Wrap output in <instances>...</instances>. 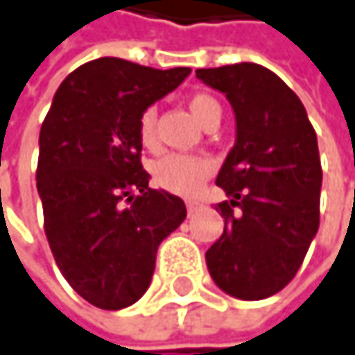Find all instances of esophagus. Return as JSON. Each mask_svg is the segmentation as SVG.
Returning a JSON list of instances; mask_svg holds the SVG:
<instances>
[{
	"label": "esophagus",
	"mask_w": 355,
	"mask_h": 355,
	"mask_svg": "<svg viewBox=\"0 0 355 355\" xmlns=\"http://www.w3.org/2000/svg\"><path fill=\"white\" fill-rule=\"evenodd\" d=\"M201 209H203V203H201V201H195V199H189V201H187V213H189V217L195 215L197 211Z\"/></svg>",
	"instance_id": "esophagus-1"
}]
</instances>
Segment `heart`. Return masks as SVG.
Wrapping results in <instances>:
<instances>
[{
	"label": "heart",
	"instance_id": "b5f03b06",
	"mask_svg": "<svg viewBox=\"0 0 355 355\" xmlns=\"http://www.w3.org/2000/svg\"><path fill=\"white\" fill-rule=\"evenodd\" d=\"M189 110L195 119L207 128L213 121L221 119V105L215 97L207 93H197L189 99ZM138 140L140 144L152 150L156 148V110L146 107L138 119ZM213 171L209 158L193 156V154H164L152 164V180L160 189L175 195H191L195 193L203 180Z\"/></svg>",
	"mask_w": 355,
	"mask_h": 355
}]
</instances>
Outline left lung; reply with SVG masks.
Instances as JSON below:
<instances>
[{"instance_id":"1","label":"left lung","mask_w":355,"mask_h":355,"mask_svg":"<svg viewBox=\"0 0 355 355\" xmlns=\"http://www.w3.org/2000/svg\"><path fill=\"white\" fill-rule=\"evenodd\" d=\"M197 77L230 99L238 136L217 187L225 221L205 254L215 284L242 301L282 291L299 272L319 230L321 160L317 134L297 93L254 62L199 69Z\"/></svg>"}]
</instances>
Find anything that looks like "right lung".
I'll return each mask as SVG.
<instances>
[{
    "instance_id": "right-lung-1",
    "label": "right lung",
    "mask_w": 355,
    "mask_h": 355,
    "mask_svg": "<svg viewBox=\"0 0 355 355\" xmlns=\"http://www.w3.org/2000/svg\"><path fill=\"white\" fill-rule=\"evenodd\" d=\"M189 73L89 60L62 81L42 121L36 187L44 234L67 282L99 309L144 295L158 245L187 217L180 197L148 187L138 119Z\"/></svg>"
}]
</instances>
